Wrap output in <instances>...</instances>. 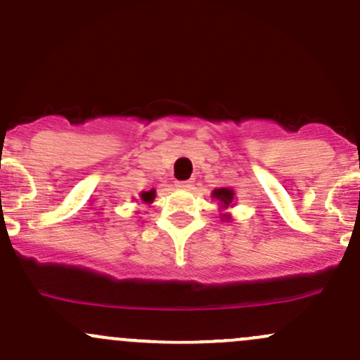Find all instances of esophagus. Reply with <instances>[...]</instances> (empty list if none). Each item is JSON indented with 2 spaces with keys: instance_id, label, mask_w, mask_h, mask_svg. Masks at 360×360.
<instances>
[{
  "instance_id": "esophagus-1",
  "label": "esophagus",
  "mask_w": 360,
  "mask_h": 360,
  "mask_svg": "<svg viewBox=\"0 0 360 360\" xmlns=\"http://www.w3.org/2000/svg\"><path fill=\"white\" fill-rule=\"evenodd\" d=\"M176 186H177V188H183V190H190V188L193 186V181H191V179H186V181H177Z\"/></svg>"
}]
</instances>
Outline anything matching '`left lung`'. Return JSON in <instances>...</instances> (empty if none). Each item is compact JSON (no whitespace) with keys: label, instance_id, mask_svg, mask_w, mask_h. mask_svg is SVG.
Segmentation results:
<instances>
[{"label":"left lung","instance_id":"1","mask_svg":"<svg viewBox=\"0 0 360 360\" xmlns=\"http://www.w3.org/2000/svg\"><path fill=\"white\" fill-rule=\"evenodd\" d=\"M233 197L235 191L231 188H217V190L212 191V198L219 202L221 209H228V207L233 205ZM223 219H230V216L223 214Z\"/></svg>","mask_w":360,"mask_h":360}]
</instances>
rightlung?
<instances>
[{
  "instance_id": "add662e5",
  "label": "right lung",
  "mask_w": 360,
  "mask_h": 360,
  "mask_svg": "<svg viewBox=\"0 0 360 360\" xmlns=\"http://www.w3.org/2000/svg\"><path fill=\"white\" fill-rule=\"evenodd\" d=\"M155 195H157V191H155V190L143 191V193H141V200H143L144 203H151L155 200Z\"/></svg>"
}]
</instances>
